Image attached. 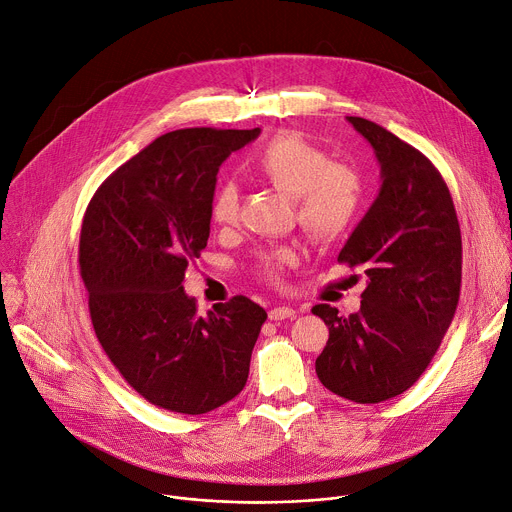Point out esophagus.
I'll return each mask as SVG.
<instances>
[{
	"mask_svg": "<svg viewBox=\"0 0 512 512\" xmlns=\"http://www.w3.org/2000/svg\"><path fill=\"white\" fill-rule=\"evenodd\" d=\"M295 315H297V311H295V309H291V307H285V305L272 307V309L268 311V317H270L272 321H285V319H293Z\"/></svg>",
	"mask_w": 512,
	"mask_h": 512,
	"instance_id": "1",
	"label": "esophagus"
}]
</instances>
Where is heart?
I'll use <instances>...</instances> for the list:
<instances>
[{"mask_svg":"<svg viewBox=\"0 0 512 512\" xmlns=\"http://www.w3.org/2000/svg\"><path fill=\"white\" fill-rule=\"evenodd\" d=\"M248 173L293 197L297 221L313 240H331L348 230L362 201V181L352 166L331 162L329 154L297 134H278L258 146L246 160ZM240 193L234 183H221L209 203L215 225H232L238 217ZM295 262V250L274 246L256 254V272L266 282Z\"/></svg>","mask_w":512,"mask_h":512,"instance_id":"b5f03b06","label":"heart"}]
</instances>
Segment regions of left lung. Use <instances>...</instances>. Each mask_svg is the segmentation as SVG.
I'll use <instances>...</instances> for the list:
<instances>
[{
	"mask_svg": "<svg viewBox=\"0 0 512 512\" xmlns=\"http://www.w3.org/2000/svg\"><path fill=\"white\" fill-rule=\"evenodd\" d=\"M348 122L372 144L382 187L337 256L368 276L360 311L311 309L329 327L315 372L337 396L372 405L409 390L441 346L460 301L462 232L449 189L423 152L374 122Z\"/></svg>",
	"mask_w": 512,
	"mask_h": 512,
	"instance_id": "obj_1",
	"label": "left lung"
}]
</instances>
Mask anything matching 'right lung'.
Here are the masks:
<instances>
[{
    "mask_svg": "<svg viewBox=\"0 0 512 512\" xmlns=\"http://www.w3.org/2000/svg\"><path fill=\"white\" fill-rule=\"evenodd\" d=\"M258 134L168 132L111 173L87 205L79 266L95 335L158 409L203 415L246 386L266 311L238 295L199 315L183 280L207 246L221 162Z\"/></svg>",
    "mask_w": 512,
    "mask_h": 512,
    "instance_id": "obj_1",
    "label": "right lung"
}]
</instances>
